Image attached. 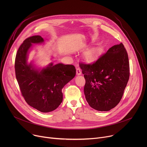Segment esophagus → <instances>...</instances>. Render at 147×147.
<instances>
[{"instance_id": "1", "label": "esophagus", "mask_w": 147, "mask_h": 147, "mask_svg": "<svg viewBox=\"0 0 147 147\" xmlns=\"http://www.w3.org/2000/svg\"><path fill=\"white\" fill-rule=\"evenodd\" d=\"M76 73H77V74L78 76H79V75H80L81 74V71L80 68H77L76 69Z\"/></svg>"}]
</instances>
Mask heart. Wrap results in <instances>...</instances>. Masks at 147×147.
I'll return each mask as SVG.
<instances>
[{"label":"heart","mask_w":147,"mask_h":147,"mask_svg":"<svg viewBox=\"0 0 147 147\" xmlns=\"http://www.w3.org/2000/svg\"><path fill=\"white\" fill-rule=\"evenodd\" d=\"M98 56V51L96 48H93L87 51L85 54V57L87 61H93Z\"/></svg>","instance_id":"1"}]
</instances>
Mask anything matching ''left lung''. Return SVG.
Returning <instances> with one entry per match:
<instances>
[{
	"instance_id": "obj_1",
	"label": "left lung",
	"mask_w": 147,
	"mask_h": 147,
	"mask_svg": "<svg viewBox=\"0 0 147 147\" xmlns=\"http://www.w3.org/2000/svg\"><path fill=\"white\" fill-rule=\"evenodd\" d=\"M86 79L84 88L89 105L109 111L120 102L130 76L128 54L123 44L115 45L91 64L79 63Z\"/></svg>"
}]
</instances>
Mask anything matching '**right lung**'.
<instances>
[{"label": "right lung", "mask_w": 147, "mask_h": 147, "mask_svg": "<svg viewBox=\"0 0 147 147\" xmlns=\"http://www.w3.org/2000/svg\"><path fill=\"white\" fill-rule=\"evenodd\" d=\"M44 42L40 35L26 39L19 47L15 59V73L20 89L26 102L41 112L55 110L63 100L62 88L76 75L71 65L52 63L40 72L27 63V53L32 44Z\"/></svg>", "instance_id": "obj_1"}]
</instances>
